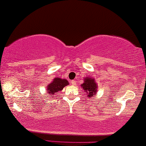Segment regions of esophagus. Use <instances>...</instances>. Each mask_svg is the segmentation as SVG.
I'll use <instances>...</instances> for the list:
<instances>
[{"label": "esophagus", "mask_w": 146, "mask_h": 146, "mask_svg": "<svg viewBox=\"0 0 146 146\" xmlns=\"http://www.w3.org/2000/svg\"><path fill=\"white\" fill-rule=\"evenodd\" d=\"M70 82H71V84L72 85H76V82L75 80H71Z\"/></svg>", "instance_id": "34e87169"}]
</instances>
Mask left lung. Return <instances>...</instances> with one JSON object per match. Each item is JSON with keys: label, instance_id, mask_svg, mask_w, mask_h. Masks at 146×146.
Wrapping results in <instances>:
<instances>
[{"label": "left lung", "instance_id": "1", "mask_svg": "<svg viewBox=\"0 0 146 146\" xmlns=\"http://www.w3.org/2000/svg\"><path fill=\"white\" fill-rule=\"evenodd\" d=\"M84 83L81 84L82 88H83L84 90L86 92L89 98H93L96 93L98 88V85L95 80L92 77H86L84 79Z\"/></svg>", "mask_w": 146, "mask_h": 146}]
</instances>
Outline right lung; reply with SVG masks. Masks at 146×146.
<instances>
[{"label":"right lung","instance_id":"add662e5","mask_svg":"<svg viewBox=\"0 0 146 146\" xmlns=\"http://www.w3.org/2000/svg\"><path fill=\"white\" fill-rule=\"evenodd\" d=\"M69 84L68 81L66 79H62L60 78H54L52 82L46 86V90L48 94L50 96H54L57 94V92H60L64 88Z\"/></svg>","mask_w":146,"mask_h":146}]
</instances>
